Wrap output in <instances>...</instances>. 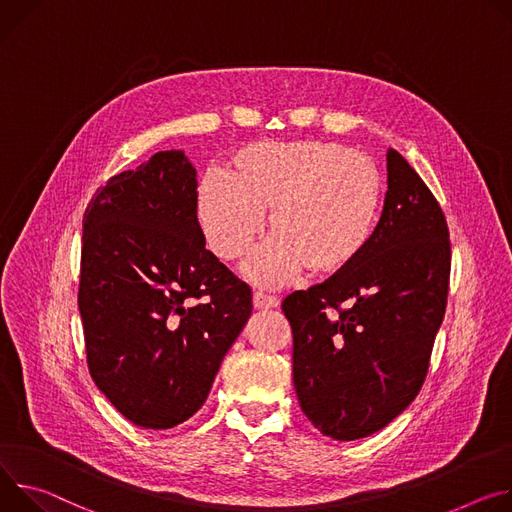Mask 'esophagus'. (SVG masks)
<instances>
[{"mask_svg": "<svg viewBox=\"0 0 512 512\" xmlns=\"http://www.w3.org/2000/svg\"><path fill=\"white\" fill-rule=\"evenodd\" d=\"M252 303H254L256 309H262V311H268V309L278 307V299L272 297V295H266V293H254Z\"/></svg>", "mask_w": 512, "mask_h": 512, "instance_id": "1", "label": "esophagus"}]
</instances>
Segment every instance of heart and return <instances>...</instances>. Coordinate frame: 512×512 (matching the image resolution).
<instances>
[{"label":"heart","instance_id":"heart-1","mask_svg":"<svg viewBox=\"0 0 512 512\" xmlns=\"http://www.w3.org/2000/svg\"><path fill=\"white\" fill-rule=\"evenodd\" d=\"M384 201L378 166L333 142H260L242 148L232 173L209 170L195 211L211 252L242 258L264 227L274 234L244 264L260 287H282L305 266L335 274L370 246Z\"/></svg>","mask_w":512,"mask_h":512}]
</instances>
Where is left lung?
I'll use <instances>...</instances> for the list:
<instances>
[{
  "label": "left lung",
  "mask_w": 512,
  "mask_h": 512,
  "mask_svg": "<svg viewBox=\"0 0 512 512\" xmlns=\"http://www.w3.org/2000/svg\"><path fill=\"white\" fill-rule=\"evenodd\" d=\"M366 252L321 285L282 301L293 329V382L307 419L354 441L399 417L419 394L445 315L451 246L445 215L396 150Z\"/></svg>",
  "instance_id": "1"
}]
</instances>
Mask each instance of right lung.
<instances>
[{
    "instance_id": "obj_1",
    "label": "right lung",
    "mask_w": 512,
    "mask_h": 512,
    "mask_svg": "<svg viewBox=\"0 0 512 512\" xmlns=\"http://www.w3.org/2000/svg\"><path fill=\"white\" fill-rule=\"evenodd\" d=\"M195 193L185 152L166 150L111 177L83 215L87 366L144 429H170L203 407L252 313L250 287L205 250Z\"/></svg>"
}]
</instances>
